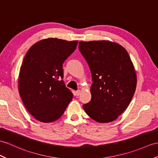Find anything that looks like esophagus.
I'll use <instances>...</instances> for the list:
<instances>
[{
    "mask_svg": "<svg viewBox=\"0 0 158 158\" xmlns=\"http://www.w3.org/2000/svg\"><path fill=\"white\" fill-rule=\"evenodd\" d=\"M80 93H81V90H78L76 91V96H79V95L80 94Z\"/></svg>",
    "mask_w": 158,
    "mask_h": 158,
    "instance_id": "1",
    "label": "esophagus"
}]
</instances>
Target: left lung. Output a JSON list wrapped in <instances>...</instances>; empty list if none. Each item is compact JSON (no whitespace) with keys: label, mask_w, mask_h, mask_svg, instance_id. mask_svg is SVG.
Wrapping results in <instances>:
<instances>
[{"label":"left lung","mask_w":158,"mask_h":158,"mask_svg":"<svg viewBox=\"0 0 158 158\" xmlns=\"http://www.w3.org/2000/svg\"><path fill=\"white\" fill-rule=\"evenodd\" d=\"M79 50L92 73L91 101L83 105L95 121L112 122L127 108L137 86V75L127 50L107 40L80 41Z\"/></svg>","instance_id":"obj_1"}]
</instances>
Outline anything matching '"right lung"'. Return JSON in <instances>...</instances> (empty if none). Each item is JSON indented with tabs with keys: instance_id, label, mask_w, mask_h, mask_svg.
Returning <instances> with one entry per match:
<instances>
[{
	"instance_id": "obj_1",
	"label": "right lung",
	"mask_w": 158,
	"mask_h": 158,
	"mask_svg": "<svg viewBox=\"0 0 158 158\" xmlns=\"http://www.w3.org/2000/svg\"><path fill=\"white\" fill-rule=\"evenodd\" d=\"M78 41L48 38L29 48L19 76V92L32 116L43 123L60 118L73 98L61 78L63 63L74 52Z\"/></svg>"
}]
</instances>
